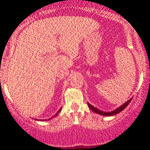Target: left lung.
<instances>
[{"label": "left lung", "mask_w": 150, "mask_h": 150, "mask_svg": "<svg viewBox=\"0 0 150 150\" xmlns=\"http://www.w3.org/2000/svg\"><path fill=\"white\" fill-rule=\"evenodd\" d=\"M132 98H130V100H128V101L125 102L124 104H123L122 106H120V107H118L117 108H116V109L112 110V111H110V112L102 111V110H99V109H98V108L94 107L93 106H92L91 104L89 103V102H87V104H88V106H89V107L90 109H91L92 111L95 112L96 113L100 114V115H104V116H112V115H115L118 114L119 112H122V110H124V108H126V106L128 105L129 103H130V102H131V100H132Z\"/></svg>", "instance_id": "left-lung-1"}]
</instances>
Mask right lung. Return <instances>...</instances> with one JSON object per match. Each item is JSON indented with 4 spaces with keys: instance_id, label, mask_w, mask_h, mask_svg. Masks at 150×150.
I'll return each mask as SVG.
<instances>
[{
    "instance_id": "1",
    "label": "right lung",
    "mask_w": 150,
    "mask_h": 150,
    "mask_svg": "<svg viewBox=\"0 0 150 150\" xmlns=\"http://www.w3.org/2000/svg\"><path fill=\"white\" fill-rule=\"evenodd\" d=\"M61 108H60V109H59V110H58V111H57V113H56V115H54V116H53V117H51V118H50V119H48V120H51V119H52V118H53V117H56V116L57 115H58V113H59V112H61ZM36 120H37V119H36ZM40 121H46V120H40Z\"/></svg>"
}]
</instances>
